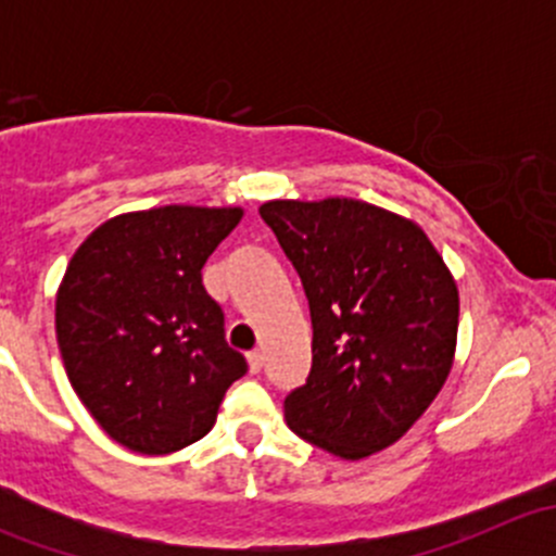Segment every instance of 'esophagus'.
Listing matches in <instances>:
<instances>
[{"label": "esophagus", "instance_id": "1", "mask_svg": "<svg viewBox=\"0 0 556 556\" xmlns=\"http://www.w3.org/2000/svg\"><path fill=\"white\" fill-rule=\"evenodd\" d=\"M247 366H250L252 374H257L263 368V352L261 350H252L247 352Z\"/></svg>", "mask_w": 556, "mask_h": 556}]
</instances>
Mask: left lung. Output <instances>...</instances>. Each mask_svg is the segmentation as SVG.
Here are the masks:
<instances>
[{"label": "left lung", "instance_id": "obj_1", "mask_svg": "<svg viewBox=\"0 0 556 556\" xmlns=\"http://www.w3.org/2000/svg\"><path fill=\"white\" fill-rule=\"evenodd\" d=\"M261 217L299 271L312 371L285 397L290 430L341 459L387 450L444 387L459 293L428 233L361 199H274Z\"/></svg>", "mask_w": 556, "mask_h": 556}]
</instances>
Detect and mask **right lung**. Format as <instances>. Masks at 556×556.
Masks as SVG:
<instances>
[{
	"label": "right lung",
	"instance_id": "right-lung-1",
	"mask_svg": "<svg viewBox=\"0 0 556 556\" xmlns=\"http://www.w3.org/2000/svg\"><path fill=\"white\" fill-rule=\"evenodd\" d=\"M242 206L169 204L102 223L55 293V339L72 390L112 441L169 454L204 439L244 377L201 268Z\"/></svg>",
	"mask_w": 556,
	"mask_h": 556
}]
</instances>
